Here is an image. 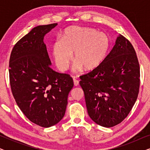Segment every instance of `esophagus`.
<instances>
[{"label": "esophagus", "mask_w": 150, "mask_h": 150, "mask_svg": "<svg viewBox=\"0 0 150 150\" xmlns=\"http://www.w3.org/2000/svg\"><path fill=\"white\" fill-rule=\"evenodd\" d=\"M73 81H74V86H78L79 85V82L78 80L75 79V77L73 78Z\"/></svg>", "instance_id": "1"}]
</instances>
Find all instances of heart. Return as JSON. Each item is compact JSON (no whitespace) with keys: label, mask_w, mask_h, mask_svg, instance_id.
I'll use <instances>...</instances> for the list:
<instances>
[{"label":"heart","mask_w":150,"mask_h":150,"mask_svg":"<svg viewBox=\"0 0 150 150\" xmlns=\"http://www.w3.org/2000/svg\"><path fill=\"white\" fill-rule=\"evenodd\" d=\"M110 40L106 33L95 28L71 26L63 33L62 39L54 41L52 54L57 67L66 70L73 58L76 61L74 70L92 71L99 67L107 56Z\"/></svg>","instance_id":"heart-1"}]
</instances>
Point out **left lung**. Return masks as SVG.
<instances>
[{
	"label": "left lung",
	"mask_w": 150,
	"mask_h": 150,
	"mask_svg": "<svg viewBox=\"0 0 150 150\" xmlns=\"http://www.w3.org/2000/svg\"><path fill=\"white\" fill-rule=\"evenodd\" d=\"M139 77L140 69L134 48L119 35L101 65L80 77L90 118L106 128L122 122L137 100Z\"/></svg>",
	"instance_id": "left-lung-1"
}]
</instances>
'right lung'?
I'll list each match as a JSON object with an SVG mask.
<instances>
[{
  "instance_id": "right-lung-1",
  "label": "right lung",
  "mask_w": 150,
  "mask_h": 150,
  "mask_svg": "<svg viewBox=\"0 0 150 150\" xmlns=\"http://www.w3.org/2000/svg\"><path fill=\"white\" fill-rule=\"evenodd\" d=\"M57 25L33 28L16 43L9 59L10 85L16 103L30 122L44 128L62 120L74 87L70 76L50 67L44 39Z\"/></svg>"
}]
</instances>
